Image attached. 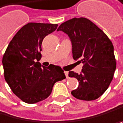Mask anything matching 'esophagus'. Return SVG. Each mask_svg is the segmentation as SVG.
<instances>
[{
	"label": "esophagus",
	"instance_id": "obj_1",
	"mask_svg": "<svg viewBox=\"0 0 123 123\" xmlns=\"http://www.w3.org/2000/svg\"><path fill=\"white\" fill-rule=\"evenodd\" d=\"M65 74L66 76V78H69V77H68V71H65Z\"/></svg>",
	"mask_w": 123,
	"mask_h": 123
}]
</instances>
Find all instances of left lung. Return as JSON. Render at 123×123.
Returning <instances> with one entry per match:
<instances>
[{"label": "left lung", "mask_w": 123, "mask_h": 123, "mask_svg": "<svg viewBox=\"0 0 123 123\" xmlns=\"http://www.w3.org/2000/svg\"><path fill=\"white\" fill-rule=\"evenodd\" d=\"M57 31L69 36L73 58L84 64L80 74L69 71L68 76L79 82L71 94L82 100L97 99L109 87L117 68L112 42L99 27L84 17L62 23Z\"/></svg>", "instance_id": "left-lung-1"}]
</instances>
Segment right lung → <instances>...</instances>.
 Wrapping results in <instances>:
<instances>
[{
    "mask_svg": "<svg viewBox=\"0 0 123 123\" xmlns=\"http://www.w3.org/2000/svg\"><path fill=\"white\" fill-rule=\"evenodd\" d=\"M57 27L58 24L27 23L13 36L3 56L6 82L15 95L27 104L46 99L54 84L65 78L59 66L45 68L38 62L43 39Z\"/></svg>",
    "mask_w": 123,
    "mask_h": 123,
    "instance_id": "right-lung-1",
    "label": "right lung"
}]
</instances>
